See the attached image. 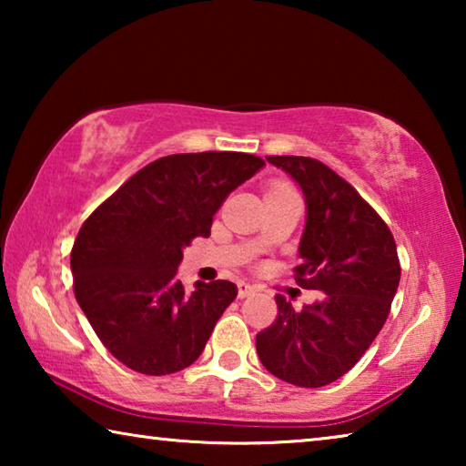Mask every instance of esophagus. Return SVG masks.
Listing matches in <instances>:
<instances>
[{"mask_svg":"<svg viewBox=\"0 0 466 466\" xmlns=\"http://www.w3.org/2000/svg\"><path fill=\"white\" fill-rule=\"evenodd\" d=\"M255 286H250V283H244V281H240L238 283V296L240 298H248V296H252L255 294Z\"/></svg>","mask_w":466,"mask_h":466,"instance_id":"1","label":"esophagus"}]
</instances>
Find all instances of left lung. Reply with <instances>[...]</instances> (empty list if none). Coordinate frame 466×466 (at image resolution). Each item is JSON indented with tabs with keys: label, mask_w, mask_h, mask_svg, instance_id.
<instances>
[{
	"label": "left lung",
	"mask_w": 466,
	"mask_h": 466,
	"mask_svg": "<svg viewBox=\"0 0 466 466\" xmlns=\"http://www.w3.org/2000/svg\"><path fill=\"white\" fill-rule=\"evenodd\" d=\"M302 188L306 224L296 267L302 288L320 291L296 310L278 294V319L257 335V353L273 376L319 389L350 372L380 333L400 279L389 226L350 183L319 160L269 156Z\"/></svg>",
	"instance_id": "1"
}]
</instances>
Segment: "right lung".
Instances as JSON below:
<instances>
[{"instance_id": "right-lung-1", "label": "right lung", "mask_w": 466, "mask_h": 466, "mask_svg": "<svg viewBox=\"0 0 466 466\" xmlns=\"http://www.w3.org/2000/svg\"><path fill=\"white\" fill-rule=\"evenodd\" d=\"M265 167L240 152L160 157L86 219L72 248L74 291L113 356L139 374L164 376L201 356L232 304V281L177 278L183 248L209 236L224 199Z\"/></svg>"}]
</instances>
